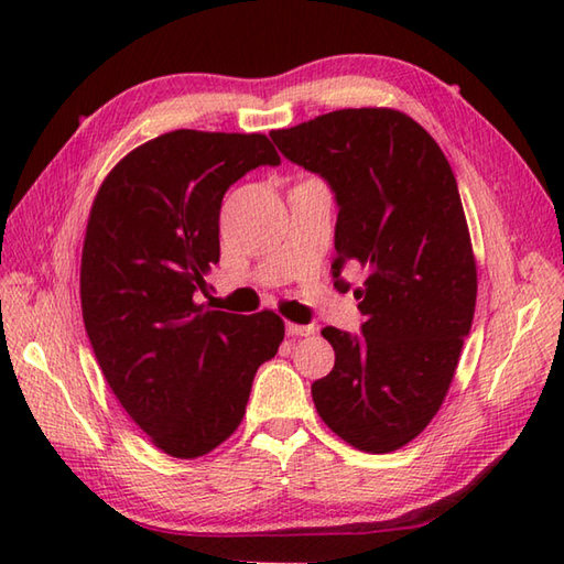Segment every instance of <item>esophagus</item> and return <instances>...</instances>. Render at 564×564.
<instances>
[{
  "instance_id": "34e87169",
  "label": "esophagus",
  "mask_w": 564,
  "mask_h": 564,
  "mask_svg": "<svg viewBox=\"0 0 564 564\" xmlns=\"http://www.w3.org/2000/svg\"><path fill=\"white\" fill-rule=\"evenodd\" d=\"M285 332H289V337H310V334H315V327L313 325H293V322H289V325H285Z\"/></svg>"
}]
</instances>
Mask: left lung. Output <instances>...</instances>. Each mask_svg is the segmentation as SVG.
Wrapping results in <instances>:
<instances>
[{
	"label": "left lung",
	"instance_id": "1",
	"mask_svg": "<svg viewBox=\"0 0 564 564\" xmlns=\"http://www.w3.org/2000/svg\"><path fill=\"white\" fill-rule=\"evenodd\" d=\"M271 140L337 200L334 289L349 291L346 263L368 271L354 291L361 334L322 329L337 358L313 382L317 414L358 451H398L438 412L475 315L477 269L451 164L394 109L332 111Z\"/></svg>",
	"mask_w": 564,
	"mask_h": 564
}]
</instances>
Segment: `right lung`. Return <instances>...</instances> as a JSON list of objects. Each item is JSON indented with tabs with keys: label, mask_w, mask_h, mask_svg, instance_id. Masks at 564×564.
Here are the masks:
<instances>
[{
	"label": "right lung",
	"mask_w": 564,
	"mask_h": 564,
	"mask_svg": "<svg viewBox=\"0 0 564 564\" xmlns=\"http://www.w3.org/2000/svg\"><path fill=\"white\" fill-rule=\"evenodd\" d=\"M281 164L267 135L172 130L104 178L82 249V317L109 388L152 443L198 458L232 436L283 319L196 303L220 261L225 191Z\"/></svg>",
	"instance_id": "right-lung-1"
}]
</instances>
